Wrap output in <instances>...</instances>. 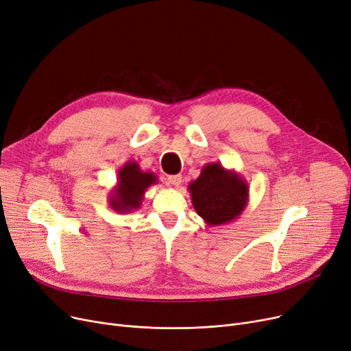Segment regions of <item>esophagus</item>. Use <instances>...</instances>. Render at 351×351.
Instances as JSON below:
<instances>
[{
	"mask_svg": "<svg viewBox=\"0 0 351 351\" xmlns=\"http://www.w3.org/2000/svg\"><path fill=\"white\" fill-rule=\"evenodd\" d=\"M182 183V176L180 175H169L168 176V185L173 186V188H179Z\"/></svg>",
	"mask_w": 351,
	"mask_h": 351,
	"instance_id": "1",
	"label": "esophagus"
}]
</instances>
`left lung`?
Masks as SVG:
<instances>
[{
    "label": "left lung",
    "mask_w": 351,
    "mask_h": 351,
    "mask_svg": "<svg viewBox=\"0 0 351 351\" xmlns=\"http://www.w3.org/2000/svg\"><path fill=\"white\" fill-rule=\"evenodd\" d=\"M196 213L209 226L228 225L243 213L249 202V183L220 162L205 165L188 186Z\"/></svg>",
    "instance_id": "1"
}]
</instances>
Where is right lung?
Wrapping results in <instances>:
<instances>
[{"mask_svg": "<svg viewBox=\"0 0 351 351\" xmlns=\"http://www.w3.org/2000/svg\"><path fill=\"white\" fill-rule=\"evenodd\" d=\"M158 183L154 172H143L135 160H128L118 171L117 185L108 193L109 206L117 213H131L141 208L146 189Z\"/></svg>", "mask_w": 351, "mask_h": 351, "instance_id": "add662e5", "label": "right lung"}]
</instances>
